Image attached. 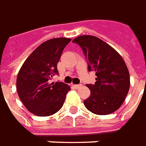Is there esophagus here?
<instances>
[{
    "label": "esophagus",
    "instance_id": "34e87169",
    "mask_svg": "<svg viewBox=\"0 0 146 146\" xmlns=\"http://www.w3.org/2000/svg\"><path fill=\"white\" fill-rule=\"evenodd\" d=\"M82 86V85H81V84L80 85H73V87L75 89H80Z\"/></svg>",
    "mask_w": 146,
    "mask_h": 146
}]
</instances>
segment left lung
Here are the masks:
<instances>
[{"instance_id":"left-lung-1","label":"left lung","mask_w":146,"mask_h":146,"mask_svg":"<svg viewBox=\"0 0 146 146\" xmlns=\"http://www.w3.org/2000/svg\"><path fill=\"white\" fill-rule=\"evenodd\" d=\"M82 48L89 71H94L95 83L86 85L90 95L86 108L96 115L113 113L121 107L130 86V76L122 56L112 47L93 35H81L73 40Z\"/></svg>"}]
</instances>
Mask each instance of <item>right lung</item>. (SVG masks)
<instances>
[{"label": "right lung", "mask_w": 146, "mask_h": 146, "mask_svg": "<svg viewBox=\"0 0 146 146\" xmlns=\"http://www.w3.org/2000/svg\"><path fill=\"white\" fill-rule=\"evenodd\" d=\"M68 38H55L41 43L27 58L17 77L19 98L30 112L49 116L62 108L70 87L63 82L49 83L57 74V63Z\"/></svg>", "instance_id": "obj_1"}]
</instances>
